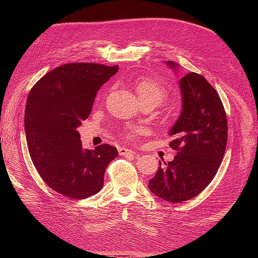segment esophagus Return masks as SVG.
Wrapping results in <instances>:
<instances>
[{
	"instance_id": "obj_1",
	"label": "esophagus",
	"mask_w": 258,
	"mask_h": 258,
	"mask_svg": "<svg viewBox=\"0 0 258 258\" xmlns=\"http://www.w3.org/2000/svg\"><path fill=\"white\" fill-rule=\"evenodd\" d=\"M118 153L120 156H128V155L136 156L137 155V153L135 151L129 150V148H126V147H118Z\"/></svg>"
}]
</instances>
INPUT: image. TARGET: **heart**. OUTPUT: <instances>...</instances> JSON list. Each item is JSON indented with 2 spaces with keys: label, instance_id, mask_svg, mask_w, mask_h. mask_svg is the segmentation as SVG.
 <instances>
[{
  "label": "heart",
  "instance_id": "obj_1",
  "mask_svg": "<svg viewBox=\"0 0 258 258\" xmlns=\"http://www.w3.org/2000/svg\"><path fill=\"white\" fill-rule=\"evenodd\" d=\"M136 91L142 104H153L157 106L168 99L169 91L166 86L153 77H141L136 83ZM128 137L137 139L144 132L143 128L131 127L128 129Z\"/></svg>",
  "mask_w": 258,
  "mask_h": 258
}]
</instances>
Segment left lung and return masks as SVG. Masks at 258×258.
Returning <instances> with one entry per match:
<instances>
[{
  "label": "left lung",
  "mask_w": 258,
  "mask_h": 258,
  "mask_svg": "<svg viewBox=\"0 0 258 258\" xmlns=\"http://www.w3.org/2000/svg\"><path fill=\"white\" fill-rule=\"evenodd\" d=\"M168 66L177 69L173 61ZM183 107L170 130L169 146L177 152L165 163L148 187L159 198L178 204L196 197L212 182L227 144V116L217 91L195 72L179 80Z\"/></svg>",
  "instance_id": "8db88e82"
}]
</instances>
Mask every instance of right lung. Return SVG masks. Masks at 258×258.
Masks as SVG:
<instances>
[{"label": "right lung", "mask_w": 258, "mask_h": 258, "mask_svg": "<svg viewBox=\"0 0 258 258\" xmlns=\"http://www.w3.org/2000/svg\"><path fill=\"white\" fill-rule=\"evenodd\" d=\"M118 66L76 62L45 74L28 96L25 112L30 157L43 181L70 199H85L103 187L108 163L118 153L102 144L83 147L76 128L90 115L97 92Z\"/></svg>", "instance_id": "right-lung-1"}]
</instances>
